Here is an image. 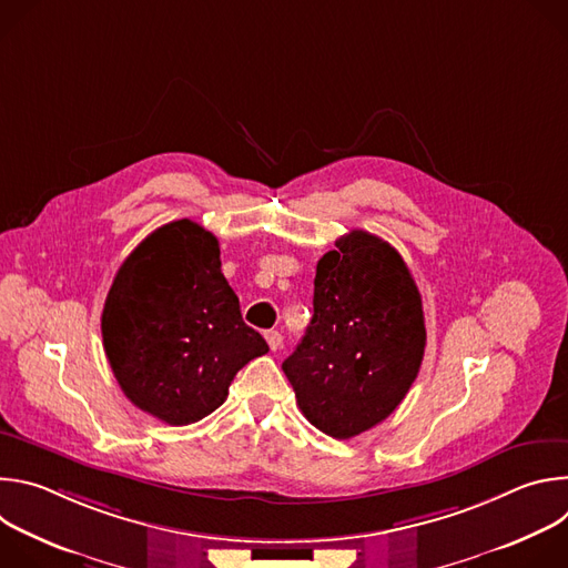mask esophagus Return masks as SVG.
I'll return each instance as SVG.
<instances>
[{
  "mask_svg": "<svg viewBox=\"0 0 568 568\" xmlns=\"http://www.w3.org/2000/svg\"><path fill=\"white\" fill-rule=\"evenodd\" d=\"M265 339H267V344H270V348L276 353V351H281V346H283V335L278 333V331H267L265 333Z\"/></svg>",
  "mask_w": 568,
  "mask_h": 568,
  "instance_id": "1",
  "label": "esophagus"
}]
</instances>
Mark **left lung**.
I'll return each mask as SVG.
<instances>
[{
    "label": "left lung",
    "instance_id": "obj_1",
    "mask_svg": "<svg viewBox=\"0 0 568 568\" xmlns=\"http://www.w3.org/2000/svg\"><path fill=\"white\" fill-rule=\"evenodd\" d=\"M312 305L283 371L303 416L346 440L386 420L418 377L427 344L423 298L388 242L355 229L316 263Z\"/></svg>",
    "mask_w": 568,
    "mask_h": 568
}]
</instances>
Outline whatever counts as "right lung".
<instances>
[{"label": "right lung", "mask_w": 568, "mask_h": 568, "mask_svg": "<svg viewBox=\"0 0 568 568\" xmlns=\"http://www.w3.org/2000/svg\"><path fill=\"white\" fill-rule=\"evenodd\" d=\"M217 237L193 220L152 231L108 292L101 333L125 397L175 427L213 414L235 373L270 351L240 314Z\"/></svg>", "instance_id": "obj_1"}]
</instances>
